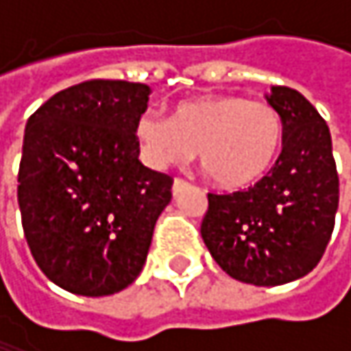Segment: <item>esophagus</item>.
<instances>
[{
  "mask_svg": "<svg viewBox=\"0 0 351 351\" xmlns=\"http://www.w3.org/2000/svg\"><path fill=\"white\" fill-rule=\"evenodd\" d=\"M186 186H189V182H184L180 178H175V182H173V197H178Z\"/></svg>",
  "mask_w": 351,
  "mask_h": 351,
  "instance_id": "obj_1",
  "label": "esophagus"
}]
</instances>
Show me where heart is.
<instances>
[{"instance_id":"b5f03b06","label":"heart","mask_w":351,"mask_h":351,"mask_svg":"<svg viewBox=\"0 0 351 351\" xmlns=\"http://www.w3.org/2000/svg\"><path fill=\"white\" fill-rule=\"evenodd\" d=\"M282 117L266 101L197 95L173 107L171 119L144 111L134 121L140 160L154 171L195 158L223 189H245L268 175L282 148Z\"/></svg>"}]
</instances>
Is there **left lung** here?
<instances>
[{
    "label": "left lung",
    "mask_w": 351,
    "mask_h": 351,
    "mask_svg": "<svg viewBox=\"0 0 351 351\" xmlns=\"http://www.w3.org/2000/svg\"><path fill=\"white\" fill-rule=\"evenodd\" d=\"M266 101L282 117V152L247 191L209 193L201 236L236 280L276 287L309 274L329 244L339 203L331 134L299 91L272 87Z\"/></svg>",
    "instance_id": "obj_1"
}]
</instances>
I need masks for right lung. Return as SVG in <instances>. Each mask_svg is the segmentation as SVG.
Segmentation results:
<instances>
[{
  "label": "right lung",
  "mask_w": 351,
  "mask_h": 351,
  "mask_svg": "<svg viewBox=\"0 0 351 351\" xmlns=\"http://www.w3.org/2000/svg\"><path fill=\"white\" fill-rule=\"evenodd\" d=\"M152 89L85 81L30 115L18 175L24 236L60 289L106 297L144 268L173 178L138 160L134 121Z\"/></svg>",
  "instance_id": "1"
}]
</instances>
